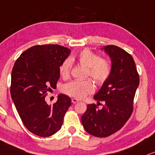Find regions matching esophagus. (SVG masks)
Listing matches in <instances>:
<instances>
[{"label": "esophagus", "instance_id": "1", "mask_svg": "<svg viewBox=\"0 0 155 155\" xmlns=\"http://www.w3.org/2000/svg\"><path fill=\"white\" fill-rule=\"evenodd\" d=\"M71 102H72V103H74V104L77 103V102H79V100L76 98H73V99H71Z\"/></svg>", "mask_w": 155, "mask_h": 155}]
</instances>
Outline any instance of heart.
<instances>
[{
    "instance_id": "heart-1",
    "label": "heart",
    "mask_w": 155,
    "mask_h": 155,
    "mask_svg": "<svg viewBox=\"0 0 155 155\" xmlns=\"http://www.w3.org/2000/svg\"><path fill=\"white\" fill-rule=\"evenodd\" d=\"M76 60L81 66L87 68V74L99 84H102L109 79L111 74V66L108 61L88 49L81 50L75 57L66 59L60 66V73L63 77L70 74L71 61ZM94 84L90 79L74 80L63 86V92L74 97L81 99L94 91Z\"/></svg>"
}]
</instances>
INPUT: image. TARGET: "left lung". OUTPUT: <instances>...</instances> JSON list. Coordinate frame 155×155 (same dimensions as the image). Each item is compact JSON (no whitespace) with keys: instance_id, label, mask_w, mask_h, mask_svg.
<instances>
[{"instance_id":"1","label":"left lung","mask_w":155,"mask_h":155,"mask_svg":"<svg viewBox=\"0 0 155 155\" xmlns=\"http://www.w3.org/2000/svg\"><path fill=\"white\" fill-rule=\"evenodd\" d=\"M102 50L111 59V74L94 99L104 104L87 105L81 116L85 131L97 137H107L120 129L133 112V101L139 84V77L133 57L115 45Z\"/></svg>"}]
</instances>
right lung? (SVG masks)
<instances>
[{"label":"right lung","mask_w":155,"mask_h":155,"mask_svg":"<svg viewBox=\"0 0 155 155\" xmlns=\"http://www.w3.org/2000/svg\"><path fill=\"white\" fill-rule=\"evenodd\" d=\"M71 50L58 45H35L16 60L12 72L11 95L25 127L35 135L47 137L62 126L71 105L69 97L58 96L53 105L45 97L56 87L60 66Z\"/></svg>","instance_id":"right-lung-1"}]
</instances>
